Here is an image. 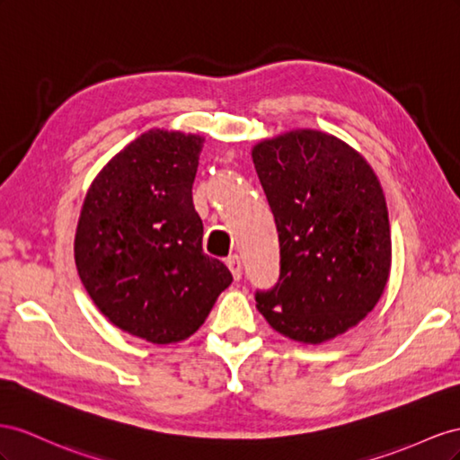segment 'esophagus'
I'll list each match as a JSON object with an SVG mask.
<instances>
[{"instance_id":"34e87169","label":"esophagus","mask_w":460,"mask_h":460,"mask_svg":"<svg viewBox=\"0 0 460 460\" xmlns=\"http://www.w3.org/2000/svg\"><path fill=\"white\" fill-rule=\"evenodd\" d=\"M226 264H227V268L231 270L234 281H239V279H241V275H243V264H241V258H239L237 254H233V256H229V258L226 260Z\"/></svg>"}]
</instances>
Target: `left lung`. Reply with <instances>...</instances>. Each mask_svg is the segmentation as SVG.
Returning a JSON list of instances; mask_svg holds the SVG:
<instances>
[{"label":"left lung","mask_w":460,"mask_h":460,"mask_svg":"<svg viewBox=\"0 0 460 460\" xmlns=\"http://www.w3.org/2000/svg\"><path fill=\"white\" fill-rule=\"evenodd\" d=\"M279 233L281 273L256 306L275 332L320 345L358 325L391 271L385 196L370 164L341 138L296 128L252 148Z\"/></svg>","instance_id":"obj_1"}]
</instances>
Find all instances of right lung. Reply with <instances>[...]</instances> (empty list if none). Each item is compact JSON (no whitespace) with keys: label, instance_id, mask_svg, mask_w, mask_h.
Here are the masks:
<instances>
[{"label":"right lung","instance_id":"1","mask_svg":"<svg viewBox=\"0 0 460 460\" xmlns=\"http://www.w3.org/2000/svg\"><path fill=\"white\" fill-rule=\"evenodd\" d=\"M204 137L152 128L92 181L75 264L98 310L119 330L169 345L206 322L233 275L202 251L192 182Z\"/></svg>","mask_w":460,"mask_h":460}]
</instances>
